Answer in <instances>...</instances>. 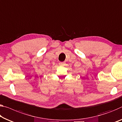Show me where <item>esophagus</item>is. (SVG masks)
<instances>
[{
    "label": "esophagus",
    "instance_id": "1",
    "mask_svg": "<svg viewBox=\"0 0 122 122\" xmlns=\"http://www.w3.org/2000/svg\"><path fill=\"white\" fill-rule=\"evenodd\" d=\"M59 64L60 65H64L65 64V62H59Z\"/></svg>",
    "mask_w": 122,
    "mask_h": 122
}]
</instances>
